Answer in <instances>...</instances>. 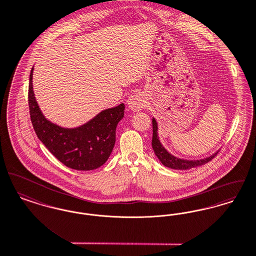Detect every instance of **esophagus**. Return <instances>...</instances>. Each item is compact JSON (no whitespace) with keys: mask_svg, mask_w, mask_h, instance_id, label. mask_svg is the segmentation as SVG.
Listing matches in <instances>:
<instances>
[{"mask_svg":"<svg viewBox=\"0 0 256 256\" xmlns=\"http://www.w3.org/2000/svg\"><path fill=\"white\" fill-rule=\"evenodd\" d=\"M146 99L142 94H134L129 96L127 100V106L132 112H138L146 107Z\"/></svg>","mask_w":256,"mask_h":256,"instance_id":"34e87169","label":"esophagus"}]
</instances>
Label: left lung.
Here are the masks:
<instances>
[{
	"mask_svg": "<svg viewBox=\"0 0 256 256\" xmlns=\"http://www.w3.org/2000/svg\"><path fill=\"white\" fill-rule=\"evenodd\" d=\"M152 127H153L152 148H153L154 153L157 156V158L166 168H170L172 170H190L192 168H196V166L205 164L206 162L211 161L215 157L216 154L218 152V150L212 155H210L206 158H203V159H198V160H187V159L178 158L174 155H172L170 152H168L162 144L161 140L159 138V134H158V122L154 118H152Z\"/></svg>",
	"mask_w": 256,
	"mask_h": 256,
	"instance_id": "8db88e82",
	"label": "left lung"
}]
</instances>
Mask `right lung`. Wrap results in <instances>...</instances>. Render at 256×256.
<instances>
[{"instance_id":"obj_1","label":"right lung","mask_w":256,"mask_h":256,"mask_svg":"<svg viewBox=\"0 0 256 256\" xmlns=\"http://www.w3.org/2000/svg\"><path fill=\"white\" fill-rule=\"evenodd\" d=\"M34 68L30 74L28 107L38 138L54 157L76 170H92L103 166L116 144V130L124 116L125 106L106 108L90 120L74 128L62 127L47 120L32 88Z\"/></svg>"}]
</instances>
